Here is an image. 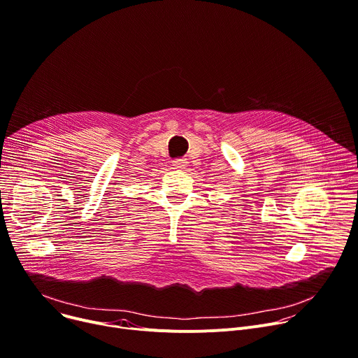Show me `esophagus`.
Returning a JSON list of instances; mask_svg holds the SVG:
<instances>
[{
	"instance_id": "obj_1",
	"label": "esophagus",
	"mask_w": 358,
	"mask_h": 358,
	"mask_svg": "<svg viewBox=\"0 0 358 358\" xmlns=\"http://www.w3.org/2000/svg\"><path fill=\"white\" fill-rule=\"evenodd\" d=\"M187 160L185 159H177V160H174L173 162V166H174V169H178V170H184L185 167H187Z\"/></svg>"
}]
</instances>
